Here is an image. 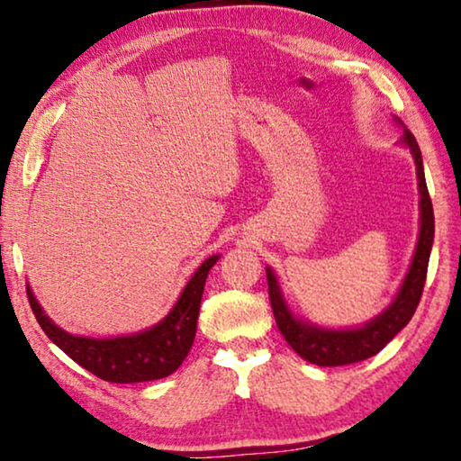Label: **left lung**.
I'll return each mask as SVG.
<instances>
[{"label": "left lung", "mask_w": 461, "mask_h": 461, "mask_svg": "<svg viewBox=\"0 0 461 461\" xmlns=\"http://www.w3.org/2000/svg\"><path fill=\"white\" fill-rule=\"evenodd\" d=\"M398 122L402 125V121ZM402 129H404V135H402L398 145L411 151L416 166V180H419V194H420V201H419L420 228H419V240H416L411 267H408L404 281H402L398 294L392 299L388 308L379 312L375 318H371L369 322H365L361 326H353V328L318 326L313 322H308V320L299 318L297 313L291 312L275 270L267 267L268 295H270V305H273L276 326H279L285 340L289 342V347L294 348L299 357H303L305 361H310L313 365H320V367H339V365H350V363L374 357L385 345H388L402 328L411 322V318L416 312V305L420 302L422 287H425V279H427L430 248H433V238H435V217H433V204H430L429 191H427L420 148L411 131H408L404 125H402Z\"/></svg>", "instance_id": "1"}]
</instances>
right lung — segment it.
<instances>
[{"label":"right lung","instance_id":"1","mask_svg":"<svg viewBox=\"0 0 461 461\" xmlns=\"http://www.w3.org/2000/svg\"><path fill=\"white\" fill-rule=\"evenodd\" d=\"M217 260L219 254H213L194 270L176 303L158 324L133 334L111 336V339H94V336L63 330L41 308L28 283L26 294L36 322L45 334L90 374L113 384L151 382V379H162L174 374L186 359L196 334L204 281Z\"/></svg>","mask_w":461,"mask_h":461}]
</instances>
